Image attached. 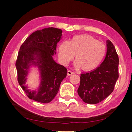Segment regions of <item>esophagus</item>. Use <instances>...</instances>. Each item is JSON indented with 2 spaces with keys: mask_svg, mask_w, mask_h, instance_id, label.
<instances>
[{
  "mask_svg": "<svg viewBox=\"0 0 132 132\" xmlns=\"http://www.w3.org/2000/svg\"><path fill=\"white\" fill-rule=\"evenodd\" d=\"M74 73V72L73 71H70V70H68V73H67V74H68V76H70V75L73 74Z\"/></svg>",
  "mask_w": 132,
  "mask_h": 132,
  "instance_id": "34e87169",
  "label": "esophagus"
}]
</instances>
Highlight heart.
I'll list each match as a JSON object with an SVG mask.
<instances>
[{"instance_id": "b5f03b06", "label": "heart", "mask_w": 132, "mask_h": 132, "mask_svg": "<svg viewBox=\"0 0 132 132\" xmlns=\"http://www.w3.org/2000/svg\"><path fill=\"white\" fill-rule=\"evenodd\" d=\"M106 46L87 35L74 36L69 42L63 41L58 47V56L64 65H68L75 55V66L88 71L99 66L104 57Z\"/></svg>"}]
</instances>
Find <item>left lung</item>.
I'll list each match as a JSON object with an SVG mask.
<instances>
[{
    "label": "left lung",
    "instance_id": "left-lung-1",
    "mask_svg": "<svg viewBox=\"0 0 132 132\" xmlns=\"http://www.w3.org/2000/svg\"><path fill=\"white\" fill-rule=\"evenodd\" d=\"M107 51L99 67L81 74L78 94L84 102L95 104L102 102L113 92L119 78V59L113 44L106 41Z\"/></svg>",
    "mask_w": 132,
    "mask_h": 132
}]
</instances>
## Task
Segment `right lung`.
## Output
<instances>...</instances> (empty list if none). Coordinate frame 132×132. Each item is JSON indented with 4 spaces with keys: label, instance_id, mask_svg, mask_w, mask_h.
I'll list each match as a JSON object with an SVG mask.
<instances>
[{
    "label": "right lung",
    "instance_id": "1",
    "mask_svg": "<svg viewBox=\"0 0 132 132\" xmlns=\"http://www.w3.org/2000/svg\"><path fill=\"white\" fill-rule=\"evenodd\" d=\"M62 32L61 29L53 27L36 30L20 46L15 63L18 81L30 99L42 103L50 102L58 93L61 82L66 77L67 69L56 63L52 57L55 54ZM34 60L41 64L39 65L42 80L37 94L27 90L24 86L29 64L35 63Z\"/></svg>",
    "mask_w": 132,
    "mask_h": 132
}]
</instances>
